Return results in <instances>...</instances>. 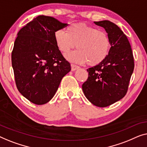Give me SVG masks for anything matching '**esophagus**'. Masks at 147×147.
Listing matches in <instances>:
<instances>
[{
  "label": "esophagus",
  "instance_id": "esophagus-1",
  "mask_svg": "<svg viewBox=\"0 0 147 147\" xmlns=\"http://www.w3.org/2000/svg\"><path fill=\"white\" fill-rule=\"evenodd\" d=\"M79 67H78V66H77V65H73V64H71V70L73 71H76V70H77V69H79Z\"/></svg>",
  "mask_w": 147,
  "mask_h": 147
}]
</instances>
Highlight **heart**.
<instances>
[{
  "instance_id": "1",
  "label": "heart",
  "mask_w": 147,
  "mask_h": 147,
  "mask_svg": "<svg viewBox=\"0 0 147 147\" xmlns=\"http://www.w3.org/2000/svg\"><path fill=\"white\" fill-rule=\"evenodd\" d=\"M54 37L57 48L63 53H69L76 45L78 50L65 56L74 63L95 66L104 61L110 53L111 43L107 33L84 22L70 24L67 32L58 30Z\"/></svg>"
}]
</instances>
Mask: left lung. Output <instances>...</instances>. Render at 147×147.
Returning <instances> with one entry per match:
<instances>
[{"label": "left lung", "mask_w": 147, "mask_h": 147, "mask_svg": "<svg viewBox=\"0 0 147 147\" xmlns=\"http://www.w3.org/2000/svg\"><path fill=\"white\" fill-rule=\"evenodd\" d=\"M106 30L111 47L106 59L87 69L88 77L82 85L86 98L98 107L113 104L127 94L133 73L134 58L127 37L119 26L109 20L94 22Z\"/></svg>", "instance_id": "obj_1"}]
</instances>
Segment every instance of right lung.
Listing matches in <instances>:
<instances>
[{
	"label": "right lung",
	"instance_id": "add662e5",
	"mask_svg": "<svg viewBox=\"0 0 147 147\" xmlns=\"http://www.w3.org/2000/svg\"><path fill=\"white\" fill-rule=\"evenodd\" d=\"M51 16L40 15L17 34L12 52L16 87L34 104H46L52 99L71 65L57 48L54 34L67 26Z\"/></svg>",
	"mask_w": 147,
	"mask_h": 147
}]
</instances>
